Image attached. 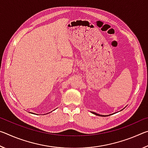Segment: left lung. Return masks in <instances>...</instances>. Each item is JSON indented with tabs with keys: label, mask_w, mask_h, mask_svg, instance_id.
<instances>
[{
	"label": "left lung",
	"mask_w": 148,
	"mask_h": 148,
	"mask_svg": "<svg viewBox=\"0 0 148 148\" xmlns=\"http://www.w3.org/2000/svg\"><path fill=\"white\" fill-rule=\"evenodd\" d=\"M92 114H95V115H97V116H102V115H100V114H98L97 113H95V112H92Z\"/></svg>",
	"instance_id": "8db88e82"
}]
</instances>
